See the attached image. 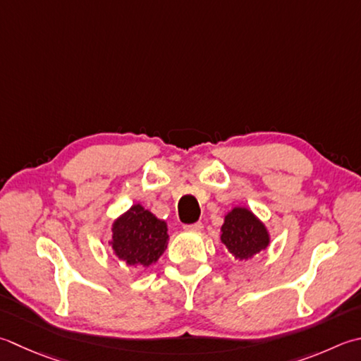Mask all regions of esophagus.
<instances>
[{"label":"esophagus","instance_id":"1","mask_svg":"<svg viewBox=\"0 0 361 361\" xmlns=\"http://www.w3.org/2000/svg\"><path fill=\"white\" fill-rule=\"evenodd\" d=\"M202 228H203V224L202 222H194V224L185 225V230H189V231H200Z\"/></svg>","mask_w":361,"mask_h":361}]
</instances>
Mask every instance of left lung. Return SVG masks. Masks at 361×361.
<instances>
[{
    "label": "left lung",
    "instance_id": "8db88e82",
    "mask_svg": "<svg viewBox=\"0 0 361 361\" xmlns=\"http://www.w3.org/2000/svg\"><path fill=\"white\" fill-rule=\"evenodd\" d=\"M222 243L235 258H249L269 244V235L249 209L235 208L225 216L222 225Z\"/></svg>",
    "mask_w": 361,
    "mask_h": 361
}]
</instances>
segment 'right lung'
I'll return each instance as SVG.
<instances>
[{
	"label": "right lung",
	"mask_w": 361,
	"mask_h": 361,
	"mask_svg": "<svg viewBox=\"0 0 361 361\" xmlns=\"http://www.w3.org/2000/svg\"><path fill=\"white\" fill-rule=\"evenodd\" d=\"M167 225L140 204L114 222L111 245L114 253L130 266L157 263L167 247Z\"/></svg>",
	"instance_id": "add662e5"
}]
</instances>
